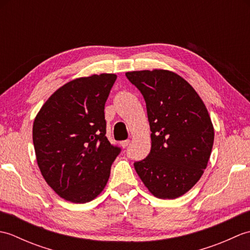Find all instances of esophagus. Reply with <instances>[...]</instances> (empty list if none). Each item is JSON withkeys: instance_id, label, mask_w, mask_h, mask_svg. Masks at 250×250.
<instances>
[{"instance_id": "34e87169", "label": "esophagus", "mask_w": 250, "mask_h": 250, "mask_svg": "<svg viewBox=\"0 0 250 250\" xmlns=\"http://www.w3.org/2000/svg\"><path fill=\"white\" fill-rule=\"evenodd\" d=\"M129 144H130V140H125V141L120 142V146H121L122 148H125Z\"/></svg>"}]
</instances>
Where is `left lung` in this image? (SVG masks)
<instances>
[{
  "mask_svg": "<svg viewBox=\"0 0 250 250\" xmlns=\"http://www.w3.org/2000/svg\"><path fill=\"white\" fill-rule=\"evenodd\" d=\"M145 99L151 150L134 168L159 199L184 195L199 182L214 144V125L200 95L178 74L155 68L126 72Z\"/></svg>",
  "mask_w": 250,
  "mask_h": 250,
  "instance_id": "1",
  "label": "left lung"
}]
</instances>
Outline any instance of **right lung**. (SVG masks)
<instances>
[{
  "instance_id": "1",
  "label": "right lung",
  "mask_w": 250,
  "mask_h": 250,
  "mask_svg": "<svg viewBox=\"0 0 250 250\" xmlns=\"http://www.w3.org/2000/svg\"><path fill=\"white\" fill-rule=\"evenodd\" d=\"M116 74H93L63 84L33 122L37 166L55 192L72 203H87L102 192L120 149L106 133L104 106Z\"/></svg>"
}]
</instances>
